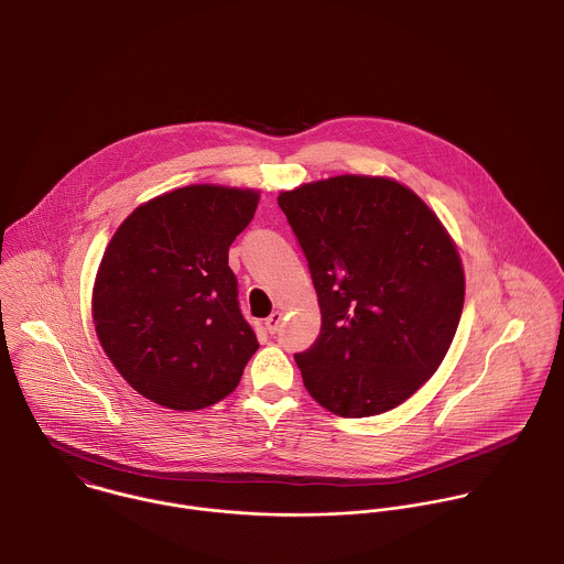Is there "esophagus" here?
<instances>
[{
    "label": "esophagus",
    "mask_w": 564,
    "mask_h": 564,
    "mask_svg": "<svg viewBox=\"0 0 564 564\" xmlns=\"http://www.w3.org/2000/svg\"><path fill=\"white\" fill-rule=\"evenodd\" d=\"M282 325V313H271L267 319H264V327L269 334H275Z\"/></svg>",
    "instance_id": "obj_1"
}]
</instances>
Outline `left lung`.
<instances>
[{
  "mask_svg": "<svg viewBox=\"0 0 564 564\" xmlns=\"http://www.w3.org/2000/svg\"><path fill=\"white\" fill-rule=\"evenodd\" d=\"M308 260L322 332L295 354L308 393L334 414L405 402L443 362L465 302L456 245L400 182L336 175L278 197Z\"/></svg>",
  "mask_w": 564,
  "mask_h": 564,
  "instance_id": "obj_1",
  "label": "left lung"
}]
</instances>
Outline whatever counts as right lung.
<instances>
[{
	"label": "right lung",
	"mask_w": 564,
	"mask_h": 564,
	"mask_svg": "<svg viewBox=\"0 0 564 564\" xmlns=\"http://www.w3.org/2000/svg\"><path fill=\"white\" fill-rule=\"evenodd\" d=\"M256 206L251 188L193 184L139 206L108 242L93 289L95 332L143 398L199 410L239 387L258 340L228 249Z\"/></svg>",
	"instance_id": "obj_1"
}]
</instances>
